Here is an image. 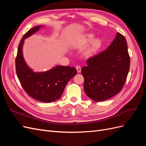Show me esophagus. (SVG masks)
<instances>
[{
    "label": "esophagus",
    "instance_id": "1",
    "mask_svg": "<svg viewBox=\"0 0 146 146\" xmlns=\"http://www.w3.org/2000/svg\"><path fill=\"white\" fill-rule=\"evenodd\" d=\"M76 69L77 70V72L78 73L80 72V71H81V68H80V66H76Z\"/></svg>",
    "mask_w": 146,
    "mask_h": 146
}]
</instances>
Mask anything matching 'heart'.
<instances>
[{
  "mask_svg": "<svg viewBox=\"0 0 146 146\" xmlns=\"http://www.w3.org/2000/svg\"><path fill=\"white\" fill-rule=\"evenodd\" d=\"M94 36L93 34H87L85 37H83L79 41V44L80 46H85L92 41L91 46L87 48L85 52V56L88 57L92 56L95 53L98 51L102 46V41L99 38H96L94 40ZM92 39L94 40H92Z\"/></svg>",
  "mask_w": 146,
  "mask_h": 146,
  "instance_id": "obj_1",
  "label": "heart"
}]
</instances>
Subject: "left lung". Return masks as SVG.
Returning <instances> with one entry per match:
<instances>
[{"label":"left lung","instance_id":"left-lung-1","mask_svg":"<svg viewBox=\"0 0 146 146\" xmlns=\"http://www.w3.org/2000/svg\"><path fill=\"white\" fill-rule=\"evenodd\" d=\"M83 66L84 91L92 100L100 102L120 92L125 83L130 69V56L127 41L117 33L108 47L98 55L90 57Z\"/></svg>","mask_w":146,"mask_h":146}]
</instances>
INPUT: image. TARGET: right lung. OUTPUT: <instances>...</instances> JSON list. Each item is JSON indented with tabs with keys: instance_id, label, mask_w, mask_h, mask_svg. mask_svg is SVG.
I'll return each instance as SVG.
<instances>
[{
	"instance_id": "right-lung-1",
	"label": "right lung",
	"mask_w": 146,
	"mask_h": 146,
	"mask_svg": "<svg viewBox=\"0 0 146 146\" xmlns=\"http://www.w3.org/2000/svg\"><path fill=\"white\" fill-rule=\"evenodd\" d=\"M42 25L29 30L21 39L16 58L17 76L28 95L35 100L50 103L59 99L68 82L77 74L74 67L56 66L46 72H35L26 64L23 54L25 38L38 31Z\"/></svg>"
}]
</instances>
